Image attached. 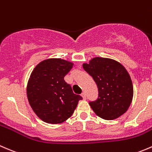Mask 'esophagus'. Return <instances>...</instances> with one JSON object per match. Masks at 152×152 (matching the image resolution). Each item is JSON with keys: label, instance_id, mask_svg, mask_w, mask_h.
Instances as JSON below:
<instances>
[{"label": "esophagus", "instance_id": "1", "mask_svg": "<svg viewBox=\"0 0 152 152\" xmlns=\"http://www.w3.org/2000/svg\"><path fill=\"white\" fill-rule=\"evenodd\" d=\"M81 96H82L83 99H86V93H85V92H83V93L81 94Z\"/></svg>", "mask_w": 152, "mask_h": 152}]
</instances>
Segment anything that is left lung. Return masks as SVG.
<instances>
[{
	"instance_id": "left-lung-1",
	"label": "left lung",
	"mask_w": 152,
	"mask_h": 152,
	"mask_svg": "<svg viewBox=\"0 0 152 152\" xmlns=\"http://www.w3.org/2000/svg\"><path fill=\"white\" fill-rule=\"evenodd\" d=\"M83 68L93 77L99 98L90 102L95 113L105 120H113L126 112L133 98V85L127 70L117 61L94 57Z\"/></svg>"
}]
</instances>
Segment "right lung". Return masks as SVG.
Segmentation results:
<instances>
[{
    "label": "right lung",
    "mask_w": 152,
    "mask_h": 152,
    "mask_svg": "<svg viewBox=\"0 0 152 152\" xmlns=\"http://www.w3.org/2000/svg\"><path fill=\"white\" fill-rule=\"evenodd\" d=\"M73 66V62L53 58L43 60L33 69L28 81L27 97L36 115L45 122L65 121L82 99L64 79Z\"/></svg>",
    "instance_id": "1"
}]
</instances>
